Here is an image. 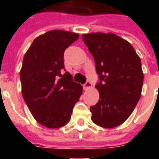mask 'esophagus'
I'll return each mask as SVG.
<instances>
[{
    "mask_svg": "<svg viewBox=\"0 0 159 159\" xmlns=\"http://www.w3.org/2000/svg\"><path fill=\"white\" fill-rule=\"evenodd\" d=\"M92 83H91V82H89V81H87V82L83 85V88H84L85 90H89L90 88H92Z\"/></svg>",
    "mask_w": 159,
    "mask_h": 159,
    "instance_id": "1",
    "label": "esophagus"
}]
</instances>
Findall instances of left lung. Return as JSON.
Instances as JSON below:
<instances>
[{
    "instance_id": "obj_1",
    "label": "left lung",
    "mask_w": 159,
    "mask_h": 159,
    "mask_svg": "<svg viewBox=\"0 0 159 159\" xmlns=\"http://www.w3.org/2000/svg\"><path fill=\"white\" fill-rule=\"evenodd\" d=\"M94 57L100 82V100L91 106L92 120L103 128L120 125L141 97L143 73L140 57L128 41L112 33L82 35Z\"/></svg>"
}]
</instances>
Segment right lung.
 <instances>
[{
	"mask_svg": "<svg viewBox=\"0 0 159 159\" xmlns=\"http://www.w3.org/2000/svg\"><path fill=\"white\" fill-rule=\"evenodd\" d=\"M78 37L68 31H48L34 39L24 56L22 96L34 118L47 128L66 125L82 93V86L72 82L69 72L62 74L65 49Z\"/></svg>",
	"mask_w": 159,
	"mask_h": 159,
	"instance_id": "1",
	"label": "right lung"
}]
</instances>
